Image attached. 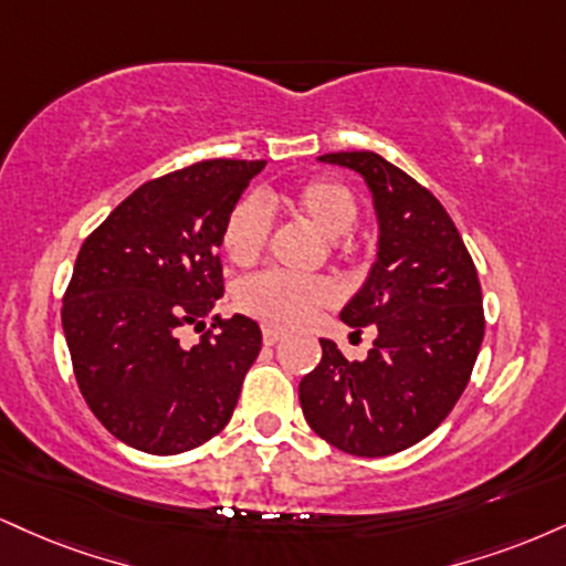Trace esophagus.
Instances as JSON below:
<instances>
[{
    "instance_id": "34e87169",
    "label": "esophagus",
    "mask_w": 566,
    "mask_h": 566,
    "mask_svg": "<svg viewBox=\"0 0 566 566\" xmlns=\"http://www.w3.org/2000/svg\"><path fill=\"white\" fill-rule=\"evenodd\" d=\"M282 339V332L274 329V326H263V343L265 345H276Z\"/></svg>"
}]
</instances>
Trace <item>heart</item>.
Masks as SVG:
<instances>
[{
	"mask_svg": "<svg viewBox=\"0 0 566 566\" xmlns=\"http://www.w3.org/2000/svg\"><path fill=\"white\" fill-rule=\"evenodd\" d=\"M287 206L311 221L329 240L348 234L358 221V200L345 184L335 179H308L297 184L284 197ZM271 197L255 200L244 197L237 202L223 223V250L234 265H253L265 253L271 237ZM339 250H350V242L337 240ZM337 290L324 276H292L284 271H263L237 287V305L250 316L271 326L308 324L318 311L335 303Z\"/></svg>",
	"mask_w": 566,
	"mask_h": 566,
	"instance_id": "1",
	"label": "heart"
}]
</instances>
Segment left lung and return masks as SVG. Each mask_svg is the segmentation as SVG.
I'll return each mask as SVG.
<instances>
[{"label": "left lung", "mask_w": 566, "mask_h": 566, "mask_svg": "<svg viewBox=\"0 0 566 566\" xmlns=\"http://www.w3.org/2000/svg\"><path fill=\"white\" fill-rule=\"evenodd\" d=\"M318 160L360 174L374 197L377 261L339 318L356 332L374 326L377 339L353 364L322 339L301 406L329 446L377 459L424 440L461 398L485 335L482 290L459 229L430 189L369 149Z\"/></svg>", "instance_id": "8db88e82"}]
</instances>
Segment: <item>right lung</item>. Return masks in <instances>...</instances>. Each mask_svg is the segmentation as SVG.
Masks as SVG:
<instances>
[{"instance_id": "obj_1", "label": "right lung", "mask_w": 566, "mask_h": 566, "mask_svg": "<svg viewBox=\"0 0 566 566\" xmlns=\"http://www.w3.org/2000/svg\"><path fill=\"white\" fill-rule=\"evenodd\" d=\"M263 166L202 160L142 184L81 244L63 297L73 371L102 427L136 451H192L234 413L261 326L216 316L192 348L179 332L223 295V223Z\"/></svg>"}]
</instances>
